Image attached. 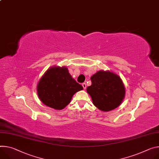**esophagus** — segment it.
I'll use <instances>...</instances> for the list:
<instances>
[{
	"mask_svg": "<svg viewBox=\"0 0 159 159\" xmlns=\"http://www.w3.org/2000/svg\"><path fill=\"white\" fill-rule=\"evenodd\" d=\"M82 87H83L84 89H86V84H85V83H83V84H82Z\"/></svg>",
	"mask_w": 159,
	"mask_h": 159,
	"instance_id": "obj_1",
	"label": "esophagus"
}]
</instances>
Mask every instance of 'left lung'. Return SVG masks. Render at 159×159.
Instances as JSON below:
<instances>
[{"label":"left lung","mask_w":159,"mask_h":159,"mask_svg":"<svg viewBox=\"0 0 159 159\" xmlns=\"http://www.w3.org/2000/svg\"><path fill=\"white\" fill-rule=\"evenodd\" d=\"M87 88L93 103L99 110L108 111L117 108L125 97L124 85L120 77L111 71L100 70L91 77Z\"/></svg>","instance_id":"8db88e82"}]
</instances>
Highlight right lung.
Instances as JSON below:
<instances>
[{"label": "right lung", "mask_w": 159, "mask_h": 159, "mask_svg": "<svg viewBox=\"0 0 159 159\" xmlns=\"http://www.w3.org/2000/svg\"><path fill=\"white\" fill-rule=\"evenodd\" d=\"M83 89L69 74L65 66L49 68L37 84V94L45 105L56 110H62L71 102L72 96Z\"/></svg>", "instance_id": "right-lung-1"}]
</instances>
